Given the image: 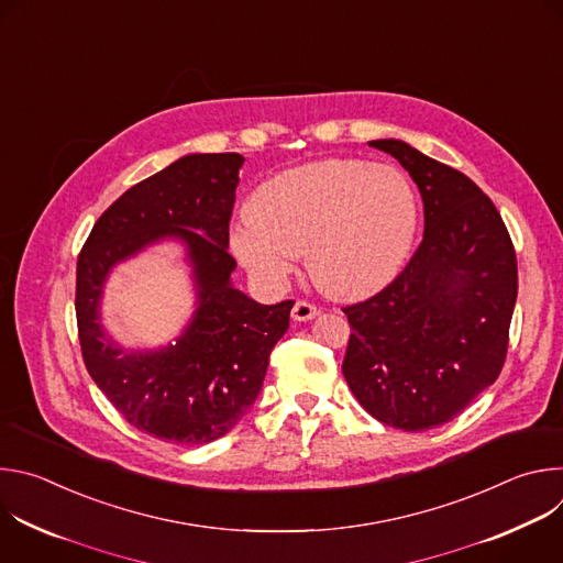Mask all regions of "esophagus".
<instances>
[{
	"label": "esophagus",
	"instance_id": "1",
	"mask_svg": "<svg viewBox=\"0 0 563 563\" xmlns=\"http://www.w3.org/2000/svg\"><path fill=\"white\" fill-rule=\"evenodd\" d=\"M318 313H320V309L309 300H296L294 307H291V318L294 320H311Z\"/></svg>",
	"mask_w": 563,
	"mask_h": 563
}]
</instances>
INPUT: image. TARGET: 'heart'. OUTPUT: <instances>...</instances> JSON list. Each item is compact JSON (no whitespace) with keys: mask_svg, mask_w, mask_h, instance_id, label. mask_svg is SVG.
<instances>
[{"mask_svg":"<svg viewBox=\"0 0 563 563\" xmlns=\"http://www.w3.org/2000/svg\"><path fill=\"white\" fill-rule=\"evenodd\" d=\"M250 220L233 229L238 258L267 283L307 258L313 285L336 298H363L404 267L419 207L404 172L365 159H316L265 180L250 200Z\"/></svg>","mask_w":563,"mask_h":563,"instance_id":"b5f03b06","label":"heart"}]
</instances>
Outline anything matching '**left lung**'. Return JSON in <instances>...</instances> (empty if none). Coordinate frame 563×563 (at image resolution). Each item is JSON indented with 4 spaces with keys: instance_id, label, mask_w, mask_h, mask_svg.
<instances>
[{
    "instance_id": "obj_1",
    "label": "left lung",
    "mask_w": 563,
    "mask_h": 563,
    "mask_svg": "<svg viewBox=\"0 0 563 563\" xmlns=\"http://www.w3.org/2000/svg\"><path fill=\"white\" fill-rule=\"evenodd\" d=\"M408 169L426 231L400 274L343 307V376L380 423L406 432L459 417L504 369L517 300V256L493 200L461 172L400 140H374Z\"/></svg>"
}]
</instances>
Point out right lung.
<instances>
[{
  "label": "right lung",
  "instance_id": "obj_1",
  "mask_svg": "<svg viewBox=\"0 0 563 563\" xmlns=\"http://www.w3.org/2000/svg\"><path fill=\"white\" fill-rule=\"evenodd\" d=\"M238 153L185 155L124 191L93 224L77 258L75 316L85 365L111 406L140 432L183 445L227 434L263 387L269 354L289 328L294 300L261 305L231 287L229 220ZM163 234L190 247L201 307L167 351L126 355L97 323L108 269Z\"/></svg>",
  "mask_w": 563,
  "mask_h": 563
}]
</instances>
